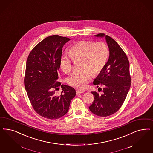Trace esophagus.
Wrapping results in <instances>:
<instances>
[{
  "label": "esophagus",
  "mask_w": 153,
  "mask_h": 153,
  "mask_svg": "<svg viewBox=\"0 0 153 153\" xmlns=\"http://www.w3.org/2000/svg\"><path fill=\"white\" fill-rule=\"evenodd\" d=\"M76 94H81L82 93H84L85 91V90L84 89H77L76 90Z\"/></svg>",
  "instance_id": "1"
}]
</instances>
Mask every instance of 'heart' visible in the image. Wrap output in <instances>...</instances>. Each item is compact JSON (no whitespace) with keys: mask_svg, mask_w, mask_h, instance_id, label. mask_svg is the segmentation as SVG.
Listing matches in <instances>:
<instances>
[{"mask_svg":"<svg viewBox=\"0 0 153 153\" xmlns=\"http://www.w3.org/2000/svg\"><path fill=\"white\" fill-rule=\"evenodd\" d=\"M109 56V49L105 42L81 41L73 45L69 53H63L60 65L65 73L73 69L74 61L82 60L81 72H74L65 79L68 84L77 88H84L92 79L94 73L100 74L105 67Z\"/></svg>","mask_w":153,"mask_h":153,"instance_id":"obj_1","label":"heart"}]
</instances>
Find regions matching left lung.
<instances>
[{
	"label": "left lung",
	"mask_w": 153,
	"mask_h": 153,
	"mask_svg": "<svg viewBox=\"0 0 153 153\" xmlns=\"http://www.w3.org/2000/svg\"><path fill=\"white\" fill-rule=\"evenodd\" d=\"M95 37L105 36L110 50V56L105 68L93 82L97 87L101 86L98 91H91L94 100L89 107L91 112L97 116H110L118 111L123 105L131 84L129 62L126 53L111 37L103 33Z\"/></svg>",
	"instance_id": "obj_1"
}]
</instances>
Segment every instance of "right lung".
Masks as SVG:
<instances>
[{
  "mask_svg": "<svg viewBox=\"0 0 153 153\" xmlns=\"http://www.w3.org/2000/svg\"><path fill=\"white\" fill-rule=\"evenodd\" d=\"M69 40L58 35L46 37L32 49L27 59L24 85L29 100L38 115L49 119L65 115L76 95L74 88L57 81L62 49ZM59 86L62 93L56 96Z\"/></svg>",
  "mask_w": 153,
  "mask_h": 153,
  "instance_id": "add662e5",
  "label": "right lung"
}]
</instances>
